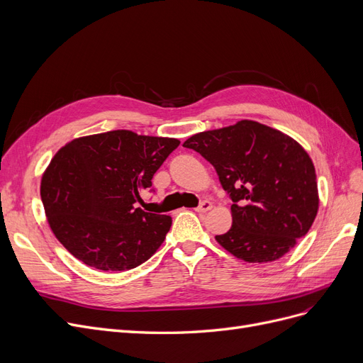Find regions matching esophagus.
Listing matches in <instances>:
<instances>
[{
    "label": "esophagus",
    "mask_w": 363,
    "mask_h": 363,
    "mask_svg": "<svg viewBox=\"0 0 363 363\" xmlns=\"http://www.w3.org/2000/svg\"><path fill=\"white\" fill-rule=\"evenodd\" d=\"M211 208H213V203H211L210 201H202V202L199 203L198 208H196V211L201 213V214H203V213H206V211H210Z\"/></svg>",
    "instance_id": "obj_1"
}]
</instances>
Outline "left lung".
<instances>
[{"instance_id": "8db88e82", "label": "left lung", "mask_w": 363, "mask_h": 363, "mask_svg": "<svg viewBox=\"0 0 363 363\" xmlns=\"http://www.w3.org/2000/svg\"><path fill=\"white\" fill-rule=\"evenodd\" d=\"M208 161L233 201L232 228L217 242L248 263L296 247L319 208L315 165L292 137L255 121L198 133L183 143Z\"/></svg>"}]
</instances>
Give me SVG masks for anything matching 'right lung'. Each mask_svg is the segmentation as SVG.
I'll list each match as a JSON object with an SVG mask.
<instances>
[{"label":"right lung","mask_w":363,"mask_h":363,"mask_svg":"<svg viewBox=\"0 0 363 363\" xmlns=\"http://www.w3.org/2000/svg\"><path fill=\"white\" fill-rule=\"evenodd\" d=\"M180 142L115 130L66 143L41 179L47 221L59 242L90 267L121 272L157 252L171 217L137 208L140 192Z\"/></svg>","instance_id":"add662e5"}]
</instances>
